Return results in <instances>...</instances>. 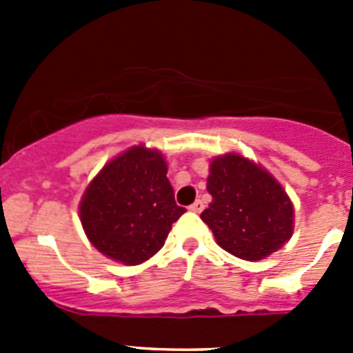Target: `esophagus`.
Instances as JSON below:
<instances>
[{"label": "esophagus", "instance_id": "1", "mask_svg": "<svg viewBox=\"0 0 353 353\" xmlns=\"http://www.w3.org/2000/svg\"><path fill=\"white\" fill-rule=\"evenodd\" d=\"M189 208H191L192 212H198V214H199V212H201L205 208V205H203V201H201V199H196L194 203H192Z\"/></svg>", "mask_w": 353, "mask_h": 353}]
</instances>
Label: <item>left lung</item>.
<instances>
[{"label": "left lung", "mask_w": 353, "mask_h": 353, "mask_svg": "<svg viewBox=\"0 0 353 353\" xmlns=\"http://www.w3.org/2000/svg\"><path fill=\"white\" fill-rule=\"evenodd\" d=\"M201 212L215 242L230 254L258 261L281 249L293 233V205L281 183L240 154L212 159Z\"/></svg>", "instance_id": "left-lung-1"}]
</instances>
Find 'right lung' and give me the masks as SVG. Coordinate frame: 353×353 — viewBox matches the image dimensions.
<instances>
[{
  "label": "right lung",
  "mask_w": 353,
  "mask_h": 353,
  "mask_svg": "<svg viewBox=\"0 0 353 353\" xmlns=\"http://www.w3.org/2000/svg\"><path fill=\"white\" fill-rule=\"evenodd\" d=\"M166 173L164 155L143 145L99 171L79 203L81 224L93 248L123 265L154 256L185 212L174 201Z\"/></svg>",
  "instance_id": "add662e5"
}]
</instances>
